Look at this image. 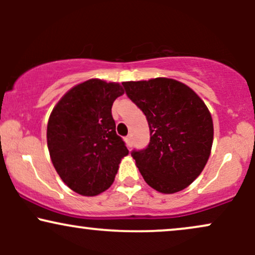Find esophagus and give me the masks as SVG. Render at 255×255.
I'll return each mask as SVG.
<instances>
[{
  "label": "esophagus",
  "instance_id": "obj_1",
  "mask_svg": "<svg viewBox=\"0 0 255 255\" xmlns=\"http://www.w3.org/2000/svg\"><path fill=\"white\" fill-rule=\"evenodd\" d=\"M125 141H126V144H127V147L128 148H130L131 146H133V140H131V135L126 136L125 137Z\"/></svg>",
  "mask_w": 255,
  "mask_h": 255
}]
</instances>
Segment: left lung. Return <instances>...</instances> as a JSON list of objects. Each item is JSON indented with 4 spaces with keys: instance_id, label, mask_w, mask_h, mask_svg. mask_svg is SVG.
I'll return each instance as SVG.
<instances>
[{
    "instance_id": "obj_1",
    "label": "left lung",
    "mask_w": 255,
    "mask_h": 255,
    "mask_svg": "<svg viewBox=\"0 0 255 255\" xmlns=\"http://www.w3.org/2000/svg\"><path fill=\"white\" fill-rule=\"evenodd\" d=\"M126 95L144 113L150 142L133 150L140 174L156 191H182L206 165L213 141L211 114L200 97L174 79L122 83Z\"/></svg>"
}]
</instances>
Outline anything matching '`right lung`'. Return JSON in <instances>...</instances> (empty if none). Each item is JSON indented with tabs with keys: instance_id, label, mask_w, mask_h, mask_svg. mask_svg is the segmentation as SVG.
Instances as JSON below:
<instances>
[{
	"instance_id": "obj_1",
	"label": "right lung",
	"mask_w": 255,
	"mask_h": 255,
	"mask_svg": "<svg viewBox=\"0 0 255 255\" xmlns=\"http://www.w3.org/2000/svg\"><path fill=\"white\" fill-rule=\"evenodd\" d=\"M122 95L120 84L91 79L69 90L49 118L46 139L51 162L78 194L93 197L107 191L128 154L111 115L114 101Z\"/></svg>"
}]
</instances>
